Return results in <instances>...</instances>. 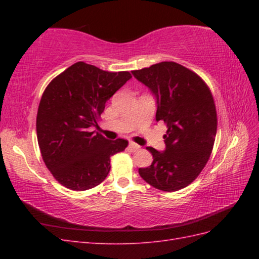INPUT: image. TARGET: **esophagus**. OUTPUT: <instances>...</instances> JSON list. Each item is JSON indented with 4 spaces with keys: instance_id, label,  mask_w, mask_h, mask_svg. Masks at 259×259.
Returning <instances> with one entry per match:
<instances>
[{
    "instance_id": "esophagus-1",
    "label": "esophagus",
    "mask_w": 259,
    "mask_h": 259,
    "mask_svg": "<svg viewBox=\"0 0 259 259\" xmlns=\"http://www.w3.org/2000/svg\"><path fill=\"white\" fill-rule=\"evenodd\" d=\"M139 148L140 147L137 144H135V143H130V145H128V149H130L131 151H137Z\"/></svg>"
}]
</instances>
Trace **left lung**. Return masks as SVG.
Returning a JSON list of instances; mask_svg holds the SVG:
<instances>
[{
    "instance_id": "left-lung-1",
    "label": "left lung",
    "mask_w": 259,
    "mask_h": 259,
    "mask_svg": "<svg viewBox=\"0 0 259 259\" xmlns=\"http://www.w3.org/2000/svg\"><path fill=\"white\" fill-rule=\"evenodd\" d=\"M156 98L155 120L165 123V151L147 147L153 156L142 178L156 189L173 192L190 185L204 168L215 143L217 113L206 83L174 61L132 71Z\"/></svg>"
}]
</instances>
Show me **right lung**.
<instances>
[{"mask_svg":"<svg viewBox=\"0 0 259 259\" xmlns=\"http://www.w3.org/2000/svg\"><path fill=\"white\" fill-rule=\"evenodd\" d=\"M131 77L128 71H104L79 61L45 89L36 115L37 143L46 167L68 189L84 191L103 183L111 155L127 147V140H109L92 127Z\"/></svg>","mask_w":259,"mask_h":259,"instance_id":"obj_1","label":"right lung"}]
</instances>
